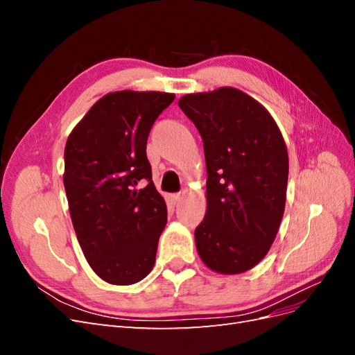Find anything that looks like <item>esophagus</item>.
I'll list each match as a JSON object with an SVG mask.
<instances>
[{
	"label": "esophagus",
	"instance_id": "1",
	"mask_svg": "<svg viewBox=\"0 0 355 355\" xmlns=\"http://www.w3.org/2000/svg\"><path fill=\"white\" fill-rule=\"evenodd\" d=\"M171 198H173L175 202H178V201L182 198V196H180V194H173V196H171Z\"/></svg>",
	"mask_w": 355,
	"mask_h": 355
}]
</instances>
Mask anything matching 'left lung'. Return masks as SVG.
<instances>
[{"label": "left lung", "mask_w": 355, "mask_h": 355, "mask_svg": "<svg viewBox=\"0 0 355 355\" xmlns=\"http://www.w3.org/2000/svg\"><path fill=\"white\" fill-rule=\"evenodd\" d=\"M180 110L196 124L207 167V210L197 252L211 271L252 270L270 252L286 206L288 155L271 114L234 87L191 93Z\"/></svg>", "instance_id": "8db88e82"}]
</instances>
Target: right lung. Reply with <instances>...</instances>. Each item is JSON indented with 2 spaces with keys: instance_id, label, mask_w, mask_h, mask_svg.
<instances>
[{
  "instance_id": "right-lung-1",
  "label": "right lung",
  "mask_w": 355,
  "mask_h": 355,
  "mask_svg": "<svg viewBox=\"0 0 355 355\" xmlns=\"http://www.w3.org/2000/svg\"><path fill=\"white\" fill-rule=\"evenodd\" d=\"M173 93L105 94L73 127L65 146L69 213L81 250L103 282L130 286L151 272L167 223L146 141ZM141 180L148 184L137 188Z\"/></svg>"
}]
</instances>
